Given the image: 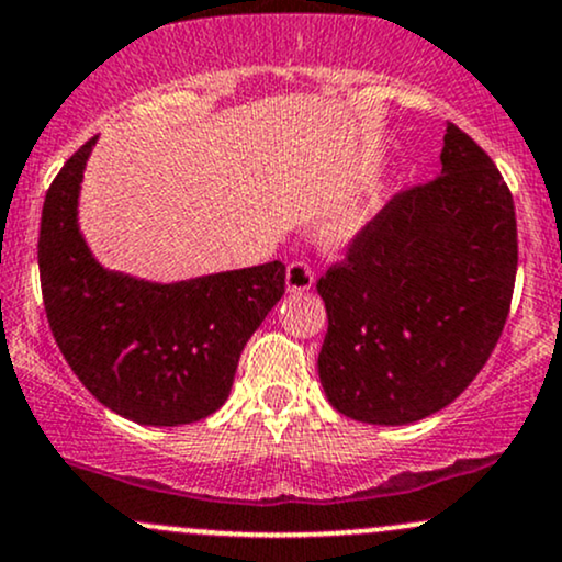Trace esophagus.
<instances>
[{
	"instance_id": "esophagus-1",
	"label": "esophagus",
	"mask_w": 562,
	"mask_h": 562,
	"mask_svg": "<svg viewBox=\"0 0 562 562\" xmlns=\"http://www.w3.org/2000/svg\"><path fill=\"white\" fill-rule=\"evenodd\" d=\"M285 285L290 293H303L314 285V272L306 261H293L285 272Z\"/></svg>"
}]
</instances>
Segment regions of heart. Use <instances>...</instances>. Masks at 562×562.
I'll list each match as a JSON object with an SVG mask.
<instances>
[{"label":"heart","mask_w":562,"mask_h":562,"mask_svg":"<svg viewBox=\"0 0 562 562\" xmlns=\"http://www.w3.org/2000/svg\"><path fill=\"white\" fill-rule=\"evenodd\" d=\"M362 222H364V214H357V216L344 218V222H340V224H335V227L330 229V243L333 245L348 243L353 235H357V229L362 227Z\"/></svg>","instance_id":"heart-1"}]
</instances>
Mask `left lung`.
<instances>
[{
    "instance_id": "left-lung-1",
    "label": "left lung",
    "mask_w": 562,
    "mask_h": 562,
    "mask_svg": "<svg viewBox=\"0 0 562 562\" xmlns=\"http://www.w3.org/2000/svg\"><path fill=\"white\" fill-rule=\"evenodd\" d=\"M518 224L486 150L447 124L441 173L396 192L317 280V367L340 415L406 425L434 415L492 357L513 301Z\"/></svg>"
}]
</instances>
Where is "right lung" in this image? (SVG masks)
<instances>
[{
    "label": "right lung",
    "mask_w": 562,
    "mask_h": 562,
    "mask_svg": "<svg viewBox=\"0 0 562 562\" xmlns=\"http://www.w3.org/2000/svg\"><path fill=\"white\" fill-rule=\"evenodd\" d=\"M92 137L49 184L38 277L49 330L100 404L139 425L198 423L227 402L248 338L285 293V263L158 285L108 272L76 224Z\"/></svg>",
    "instance_id": "add662e5"
}]
</instances>
